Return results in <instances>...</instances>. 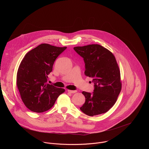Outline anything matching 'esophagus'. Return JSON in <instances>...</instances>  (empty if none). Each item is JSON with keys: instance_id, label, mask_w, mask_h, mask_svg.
Wrapping results in <instances>:
<instances>
[{"instance_id": "esophagus-1", "label": "esophagus", "mask_w": 149, "mask_h": 149, "mask_svg": "<svg viewBox=\"0 0 149 149\" xmlns=\"http://www.w3.org/2000/svg\"><path fill=\"white\" fill-rule=\"evenodd\" d=\"M68 91L70 93H72V94H74V93H76L77 91H75V90H68Z\"/></svg>"}]
</instances>
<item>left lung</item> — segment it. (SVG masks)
<instances>
[{
	"label": "left lung",
	"instance_id": "1",
	"mask_svg": "<svg viewBox=\"0 0 149 149\" xmlns=\"http://www.w3.org/2000/svg\"><path fill=\"white\" fill-rule=\"evenodd\" d=\"M83 58L85 75L93 78V93L83 91L86 101L80 110L89 116L107 112L116 103L121 90L120 71L114 55L98 44L74 48Z\"/></svg>",
	"mask_w": 149,
	"mask_h": 149
}]
</instances>
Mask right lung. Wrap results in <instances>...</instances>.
Returning a JSON list of instances; mask_svg holds the SVG:
<instances>
[{
    "mask_svg": "<svg viewBox=\"0 0 149 149\" xmlns=\"http://www.w3.org/2000/svg\"><path fill=\"white\" fill-rule=\"evenodd\" d=\"M67 47L42 44L28 52L21 61L17 72V87L26 107L32 111L49 110L58 96L65 92L47 83L56 58Z\"/></svg>",
    "mask_w": 149,
    "mask_h": 149,
    "instance_id": "obj_1",
    "label": "right lung"
}]
</instances>
